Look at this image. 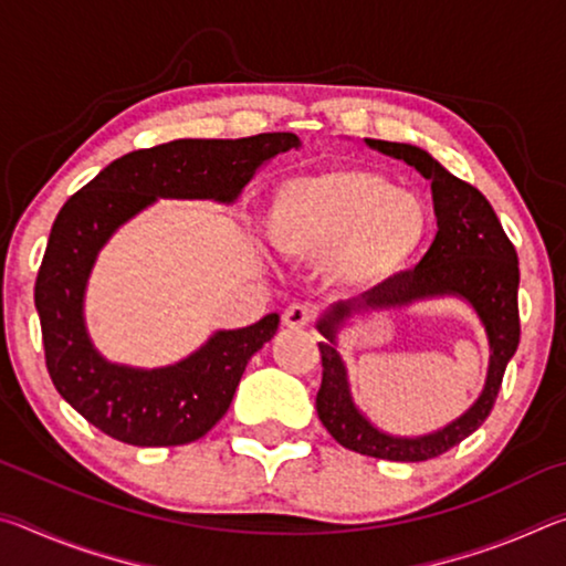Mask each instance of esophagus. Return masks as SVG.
I'll list each match as a JSON object with an SVG mask.
<instances>
[{
	"mask_svg": "<svg viewBox=\"0 0 566 566\" xmlns=\"http://www.w3.org/2000/svg\"><path fill=\"white\" fill-rule=\"evenodd\" d=\"M312 319H314V310L310 304H292L282 317L286 329H304Z\"/></svg>",
	"mask_w": 566,
	"mask_h": 566,
	"instance_id": "obj_1",
	"label": "esophagus"
}]
</instances>
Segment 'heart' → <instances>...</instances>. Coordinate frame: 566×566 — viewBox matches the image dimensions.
Here are the masks:
<instances>
[{
  "label": "heart",
  "mask_w": 566,
  "mask_h": 566,
  "mask_svg": "<svg viewBox=\"0 0 566 566\" xmlns=\"http://www.w3.org/2000/svg\"><path fill=\"white\" fill-rule=\"evenodd\" d=\"M424 199L361 167H327L274 189L264 232L276 252L322 262L342 292H371L409 270L427 244Z\"/></svg>",
  "instance_id": "1"
}]
</instances>
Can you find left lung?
Masks as SVG:
<instances>
[{
  "label": "left lung",
  "instance_id": "obj_1",
  "mask_svg": "<svg viewBox=\"0 0 566 566\" xmlns=\"http://www.w3.org/2000/svg\"><path fill=\"white\" fill-rule=\"evenodd\" d=\"M364 145L407 161L421 177L432 181L439 232L415 270L401 272L397 280L379 290L364 292L359 300L334 304L322 314L317 329L324 337L319 342L324 371L317 415L327 432L352 452L389 459V462H424L457 447L490 417L506 364L520 347V310H516L520 260L482 191L457 179L429 151L381 139H364ZM442 295L467 301L483 322L491 342L485 389L462 418L437 433L419 438L389 436L364 416L350 397L346 365L338 354V332L354 316L403 308Z\"/></svg>",
  "mask_w": 566,
  "mask_h": 566
}]
</instances>
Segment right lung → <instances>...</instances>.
Instances as JSON below:
<instances>
[{
    "mask_svg": "<svg viewBox=\"0 0 566 566\" xmlns=\"http://www.w3.org/2000/svg\"><path fill=\"white\" fill-rule=\"evenodd\" d=\"M300 147L292 132L175 139L114 159L66 199L36 274L34 304L54 387L90 424L124 444L177 447L205 437L227 415L247 361L274 337L280 314L242 329H219L189 357L142 369L109 361L94 347L84 296L104 244L157 199L232 205L256 169Z\"/></svg>",
    "mask_w": 566,
    "mask_h": 566,
    "instance_id": "add662e5",
    "label": "right lung"
}]
</instances>
